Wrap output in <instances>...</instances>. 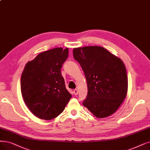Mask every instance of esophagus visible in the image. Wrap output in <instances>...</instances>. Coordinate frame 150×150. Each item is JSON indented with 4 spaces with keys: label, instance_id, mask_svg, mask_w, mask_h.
I'll use <instances>...</instances> for the list:
<instances>
[{
    "label": "esophagus",
    "instance_id": "34e87169",
    "mask_svg": "<svg viewBox=\"0 0 150 150\" xmlns=\"http://www.w3.org/2000/svg\"><path fill=\"white\" fill-rule=\"evenodd\" d=\"M73 93H74V94L75 95H77V94H78V91H77V89H74V91H73Z\"/></svg>",
    "mask_w": 150,
    "mask_h": 150
}]
</instances>
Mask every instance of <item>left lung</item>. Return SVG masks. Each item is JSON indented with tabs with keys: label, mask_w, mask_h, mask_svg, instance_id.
<instances>
[{
	"label": "left lung",
	"mask_w": 150,
	"mask_h": 150,
	"mask_svg": "<svg viewBox=\"0 0 150 150\" xmlns=\"http://www.w3.org/2000/svg\"><path fill=\"white\" fill-rule=\"evenodd\" d=\"M73 57L84 73L88 93L83 105L98 118L109 116L126 97L128 80L120 58L99 46L75 48Z\"/></svg>",
	"instance_id": "left-lung-1"
}]
</instances>
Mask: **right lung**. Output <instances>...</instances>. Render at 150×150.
<instances>
[{"mask_svg": "<svg viewBox=\"0 0 150 150\" xmlns=\"http://www.w3.org/2000/svg\"><path fill=\"white\" fill-rule=\"evenodd\" d=\"M68 57V48L44 52L26 63L21 77L24 101L36 117H57L63 111L72 95L66 88L61 68Z\"/></svg>", "mask_w": 150, "mask_h": 150, "instance_id": "1", "label": "right lung"}]
</instances>
